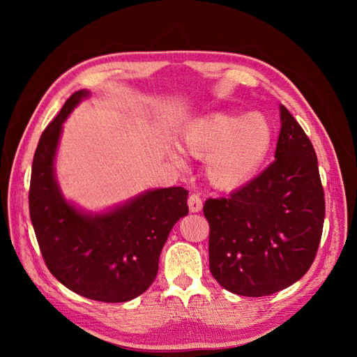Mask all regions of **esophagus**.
I'll list each match as a JSON object with an SVG mask.
<instances>
[{"instance_id": "34e87169", "label": "esophagus", "mask_w": 357, "mask_h": 357, "mask_svg": "<svg viewBox=\"0 0 357 357\" xmlns=\"http://www.w3.org/2000/svg\"><path fill=\"white\" fill-rule=\"evenodd\" d=\"M188 208H190L192 213H198V211L202 210V199L199 195L193 193L190 198H188Z\"/></svg>"}]
</instances>
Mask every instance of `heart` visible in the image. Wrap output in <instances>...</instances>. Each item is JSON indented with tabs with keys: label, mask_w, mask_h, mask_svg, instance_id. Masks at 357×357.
Segmentation results:
<instances>
[{
	"label": "heart",
	"mask_w": 357,
	"mask_h": 357,
	"mask_svg": "<svg viewBox=\"0 0 357 357\" xmlns=\"http://www.w3.org/2000/svg\"><path fill=\"white\" fill-rule=\"evenodd\" d=\"M181 138L188 153L208 156L206 173L210 184L233 190L261 170L273 146V128L261 113L213 112L188 123ZM172 158L181 162L176 153Z\"/></svg>",
	"instance_id": "1"
}]
</instances>
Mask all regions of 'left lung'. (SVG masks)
<instances>
[{"label": "left lung", "mask_w": 357, "mask_h": 357, "mask_svg": "<svg viewBox=\"0 0 357 357\" xmlns=\"http://www.w3.org/2000/svg\"><path fill=\"white\" fill-rule=\"evenodd\" d=\"M279 110L275 162L229 198L204 204L211 275L248 298L298 282L322 236L325 199L313 144L284 105Z\"/></svg>", "instance_id": "1"}]
</instances>
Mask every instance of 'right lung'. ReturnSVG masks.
<instances>
[{
  "instance_id": "right-lung-1",
  "label": "right lung",
  "mask_w": 357,
  "mask_h": 357,
  "mask_svg": "<svg viewBox=\"0 0 357 357\" xmlns=\"http://www.w3.org/2000/svg\"><path fill=\"white\" fill-rule=\"evenodd\" d=\"M89 96V90L75 92L41 135L30 176V219L45 265L64 287L93 301L127 302L155 280L173 225L188 215V192L155 188L100 213L67 201L55 174L56 150L66 119Z\"/></svg>"
}]
</instances>
